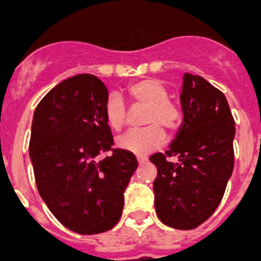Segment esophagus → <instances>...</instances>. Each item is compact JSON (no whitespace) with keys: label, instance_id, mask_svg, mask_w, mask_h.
Returning a JSON list of instances; mask_svg holds the SVG:
<instances>
[{"label":"esophagus","instance_id":"34e87169","mask_svg":"<svg viewBox=\"0 0 261 261\" xmlns=\"http://www.w3.org/2000/svg\"><path fill=\"white\" fill-rule=\"evenodd\" d=\"M137 160H138V164H145L147 161V157H142V155H139V157H137Z\"/></svg>","mask_w":261,"mask_h":261}]
</instances>
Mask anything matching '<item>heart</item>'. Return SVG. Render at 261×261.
<instances>
[{
  "label": "heart",
  "mask_w": 261,
  "mask_h": 261,
  "mask_svg": "<svg viewBox=\"0 0 261 261\" xmlns=\"http://www.w3.org/2000/svg\"><path fill=\"white\" fill-rule=\"evenodd\" d=\"M127 94L133 106L146 107L143 124L146 128L127 133L118 139L120 149L134 154L145 155L159 149L165 142L161 127L174 131L181 120V111L168 98V89L154 79H142L127 87ZM104 116L111 130L120 131L126 124L127 107L118 96H110L104 106Z\"/></svg>",
  "instance_id": "b5f03b06"
}]
</instances>
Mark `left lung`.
<instances>
[{"label": "left lung", "mask_w": 261, "mask_h": 261, "mask_svg": "<svg viewBox=\"0 0 261 261\" xmlns=\"http://www.w3.org/2000/svg\"><path fill=\"white\" fill-rule=\"evenodd\" d=\"M182 123L169 149L155 153V213L169 227L191 230L213 215L234 167V119L225 94L200 75L186 73ZM178 160L171 163L166 159Z\"/></svg>", "instance_id": "left-lung-1"}]
</instances>
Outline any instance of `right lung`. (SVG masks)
<instances>
[{
	"mask_svg": "<svg viewBox=\"0 0 261 261\" xmlns=\"http://www.w3.org/2000/svg\"><path fill=\"white\" fill-rule=\"evenodd\" d=\"M108 90L93 74H77L48 92L32 119L30 157L39 195L63 226L80 234L112 229L122 217L138 161L111 149L104 116ZM113 154L98 162L97 155Z\"/></svg>",
	"mask_w": 261,
	"mask_h": 261,
	"instance_id": "1",
	"label": "right lung"
}]
</instances>
